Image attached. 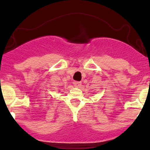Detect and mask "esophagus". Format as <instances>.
<instances>
[{
  "label": "esophagus",
  "mask_w": 150,
  "mask_h": 150,
  "mask_svg": "<svg viewBox=\"0 0 150 150\" xmlns=\"http://www.w3.org/2000/svg\"><path fill=\"white\" fill-rule=\"evenodd\" d=\"M73 85L76 88H80L81 86V82H78V81H75L73 82Z\"/></svg>",
  "instance_id": "1"
}]
</instances>
